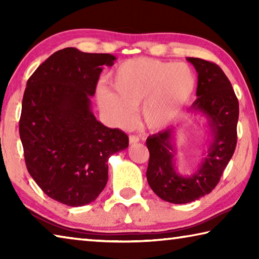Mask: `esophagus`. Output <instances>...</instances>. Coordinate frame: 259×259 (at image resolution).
I'll use <instances>...</instances> for the list:
<instances>
[{"instance_id":"esophagus-1","label":"esophagus","mask_w":259,"mask_h":259,"mask_svg":"<svg viewBox=\"0 0 259 259\" xmlns=\"http://www.w3.org/2000/svg\"><path fill=\"white\" fill-rule=\"evenodd\" d=\"M138 142H139V138L137 137V136H134V135H131L130 137H129V143L131 144V145H133V144L138 143Z\"/></svg>"}]
</instances>
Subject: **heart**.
<instances>
[{
	"label": "heart",
	"instance_id": "b5f03b06",
	"mask_svg": "<svg viewBox=\"0 0 259 259\" xmlns=\"http://www.w3.org/2000/svg\"><path fill=\"white\" fill-rule=\"evenodd\" d=\"M107 88H99L98 104L107 119L119 128L134 123L133 109L148 129L160 130L181 115L196 89V76L184 63L152 58L122 61L109 75Z\"/></svg>",
	"mask_w": 259,
	"mask_h": 259
}]
</instances>
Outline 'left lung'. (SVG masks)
I'll list each match as a JSON object with an SVG mask.
<instances>
[{
	"label": "left lung",
	"mask_w": 259,
	"mask_h": 259,
	"mask_svg": "<svg viewBox=\"0 0 259 259\" xmlns=\"http://www.w3.org/2000/svg\"><path fill=\"white\" fill-rule=\"evenodd\" d=\"M198 73L196 100L190 114L205 117L209 139L201 153L198 168L182 175L176 168V136L181 124L152 135L146 140L150 161L146 171L148 185L166 202L188 203L209 194L221 179L236 146L239 103L225 73L216 64L187 57Z\"/></svg>",
	"instance_id": "8db88e82"
}]
</instances>
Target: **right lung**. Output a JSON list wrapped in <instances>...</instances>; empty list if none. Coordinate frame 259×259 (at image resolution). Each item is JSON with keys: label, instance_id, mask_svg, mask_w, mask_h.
Segmentation results:
<instances>
[{"label": "right lung", "instance_id": "1", "mask_svg": "<svg viewBox=\"0 0 259 259\" xmlns=\"http://www.w3.org/2000/svg\"><path fill=\"white\" fill-rule=\"evenodd\" d=\"M115 60L65 48L26 84L19 121L26 166L49 198L69 207L98 198L107 184L109 156L129 145L123 131L105 126L91 108L103 66Z\"/></svg>", "mask_w": 259, "mask_h": 259}]
</instances>
